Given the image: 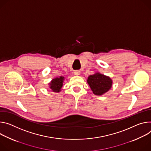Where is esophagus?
Returning <instances> with one entry per match:
<instances>
[{
	"label": "esophagus",
	"instance_id": "esophagus-1",
	"mask_svg": "<svg viewBox=\"0 0 151 151\" xmlns=\"http://www.w3.org/2000/svg\"><path fill=\"white\" fill-rule=\"evenodd\" d=\"M74 74H75V75H76V76H79L80 74V71H78V70L75 71H74Z\"/></svg>",
	"mask_w": 151,
	"mask_h": 151
}]
</instances>
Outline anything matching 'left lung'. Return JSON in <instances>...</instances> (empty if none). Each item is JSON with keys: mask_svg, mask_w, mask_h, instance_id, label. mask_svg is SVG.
I'll list each match as a JSON object with an SVG mask.
<instances>
[{"mask_svg": "<svg viewBox=\"0 0 151 151\" xmlns=\"http://www.w3.org/2000/svg\"><path fill=\"white\" fill-rule=\"evenodd\" d=\"M87 82L95 95H102L108 92L111 89L113 83L109 77L99 73L90 75Z\"/></svg>", "mask_w": 151, "mask_h": 151, "instance_id": "1", "label": "left lung"}]
</instances>
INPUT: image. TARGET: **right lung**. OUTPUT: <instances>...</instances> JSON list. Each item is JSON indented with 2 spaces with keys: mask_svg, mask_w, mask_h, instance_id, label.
<instances>
[{
  "mask_svg": "<svg viewBox=\"0 0 151 151\" xmlns=\"http://www.w3.org/2000/svg\"><path fill=\"white\" fill-rule=\"evenodd\" d=\"M65 79L64 77L60 76L53 79L49 83L50 88L55 92H59L61 91V88L63 86V82Z\"/></svg>",
  "mask_w": 151,
  "mask_h": 151,
  "instance_id": "right-lung-1",
  "label": "right lung"
}]
</instances>
